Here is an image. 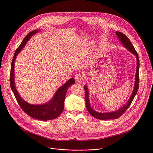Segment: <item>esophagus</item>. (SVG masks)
Instances as JSON below:
<instances>
[{
	"label": "esophagus",
	"mask_w": 153,
	"mask_h": 153,
	"mask_svg": "<svg viewBox=\"0 0 153 153\" xmlns=\"http://www.w3.org/2000/svg\"><path fill=\"white\" fill-rule=\"evenodd\" d=\"M83 78H84V77H83L82 75H81L79 73L77 74L75 76V80H76V82H77V83H81L83 80Z\"/></svg>",
	"instance_id": "obj_1"
}]
</instances>
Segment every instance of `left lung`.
Returning a JSON list of instances; mask_svg holds the SVG:
<instances>
[{
	"label": "left lung",
	"instance_id": "left-lung-1",
	"mask_svg": "<svg viewBox=\"0 0 153 153\" xmlns=\"http://www.w3.org/2000/svg\"><path fill=\"white\" fill-rule=\"evenodd\" d=\"M116 35L119 38L121 43L126 48L128 51H129L133 55H134L136 57L137 59V69H136V73H135V85L134 87V90L132 91V93L130 97V98L128 101L127 103L125 104L123 107H121L120 108L114 111V112H106V113H101L98 112L93 109V108L91 107L90 104V101H89V91L88 87L86 85H84V89L85 92V104H86V107L88 112L90 114L91 116L93 117L102 120H115L120 117H121L126 110L128 108V107L131 104L135 94L137 93V91L138 90V87H139V66H140V62L139 59H138V56L137 52H136L134 46L131 43L129 38L125 35L124 34L119 32H116Z\"/></svg>",
	"mask_w": 153,
	"mask_h": 153
}]
</instances>
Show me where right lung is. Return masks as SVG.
<instances>
[{
    "mask_svg": "<svg viewBox=\"0 0 153 153\" xmlns=\"http://www.w3.org/2000/svg\"><path fill=\"white\" fill-rule=\"evenodd\" d=\"M39 30H35L30 32L22 41L21 44L16 50L11 62L10 71V87L13 91L18 103L24 110V112L33 118L47 121L57 118L63 112L64 109V102L65 96L68 88L75 83L73 77L69 79L65 84L61 86L55 92L52 98L48 102L43 104H30L25 101L17 91L15 82V62L17 55L24 48L29 39Z\"/></svg>",
    "mask_w": 153,
    "mask_h": 153,
    "instance_id": "obj_1",
    "label": "right lung"
}]
</instances>
